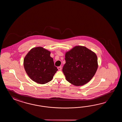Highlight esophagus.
<instances>
[{
  "label": "esophagus",
  "mask_w": 122,
  "mask_h": 122,
  "mask_svg": "<svg viewBox=\"0 0 122 122\" xmlns=\"http://www.w3.org/2000/svg\"><path fill=\"white\" fill-rule=\"evenodd\" d=\"M57 69H58V70H59V71H61V66H59V67H57Z\"/></svg>",
  "instance_id": "esophagus-1"
}]
</instances>
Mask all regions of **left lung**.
Wrapping results in <instances>:
<instances>
[{
    "instance_id": "obj_1",
    "label": "left lung",
    "mask_w": 122,
    "mask_h": 122,
    "mask_svg": "<svg viewBox=\"0 0 122 122\" xmlns=\"http://www.w3.org/2000/svg\"><path fill=\"white\" fill-rule=\"evenodd\" d=\"M62 69L66 80L75 86H82L93 78L97 70L96 54L87 47L76 46L65 53Z\"/></svg>"
}]
</instances>
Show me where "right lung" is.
<instances>
[{
	"label": "right lung",
	"instance_id": "obj_1",
	"mask_svg": "<svg viewBox=\"0 0 122 122\" xmlns=\"http://www.w3.org/2000/svg\"><path fill=\"white\" fill-rule=\"evenodd\" d=\"M50 54L42 47H36L24 57L23 65L26 73L36 83L44 84L49 82L58 70Z\"/></svg>",
	"mask_w": 122,
	"mask_h": 122
}]
</instances>
